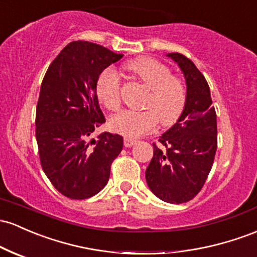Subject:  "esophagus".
Listing matches in <instances>:
<instances>
[{
    "label": "esophagus",
    "mask_w": 257,
    "mask_h": 257,
    "mask_svg": "<svg viewBox=\"0 0 257 257\" xmlns=\"http://www.w3.org/2000/svg\"><path fill=\"white\" fill-rule=\"evenodd\" d=\"M135 143H137V139H133V138L129 137L124 138V146H125V148H131V146H133Z\"/></svg>",
    "instance_id": "34e87169"
}]
</instances>
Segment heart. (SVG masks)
<instances>
[{"mask_svg": "<svg viewBox=\"0 0 257 257\" xmlns=\"http://www.w3.org/2000/svg\"><path fill=\"white\" fill-rule=\"evenodd\" d=\"M124 69L149 89L144 100V111H123L111 118L109 126L115 133L129 138L154 131L157 123L173 125L187 105V86L182 78L173 75L162 62L151 57H139L126 62ZM96 95L105 108L111 112L122 105L120 81L112 69L103 70L96 83Z\"/></svg>", "mask_w": 257, "mask_h": 257, "instance_id": "b5f03b06", "label": "heart"}]
</instances>
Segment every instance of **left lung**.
<instances>
[{
  "instance_id": "obj_1",
  "label": "left lung",
  "mask_w": 257,
  "mask_h": 257,
  "mask_svg": "<svg viewBox=\"0 0 257 257\" xmlns=\"http://www.w3.org/2000/svg\"><path fill=\"white\" fill-rule=\"evenodd\" d=\"M187 81V105L177 123L154 143V156L146 168L152 193L170 204L194 199L204 187L217 150V119L210 87L188 57L168 53Z\"/></svg>"
}]
</instances>
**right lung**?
Listing matches in <instances>:
<instances>
[{
	"mask_svg": "<svg viewBox=\"0 0 257 257\" xmlns=\"http://www.w3.org/2000/svg\"><path fill=\"white\" fill-rule=\"evenodd\" d=\"M120 53L87 41H73L52 61L41 83L35 135L41 167L62 195L83 200L105 188L111 165L123 149V137L100 134L106 122L96 83Z\"/></svg>",
	"mask_w": 257,
	"mask_h": 257,
	"instance_id": "obj_1",
	"label": "right lung"
}]
</instances>
